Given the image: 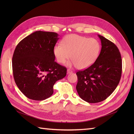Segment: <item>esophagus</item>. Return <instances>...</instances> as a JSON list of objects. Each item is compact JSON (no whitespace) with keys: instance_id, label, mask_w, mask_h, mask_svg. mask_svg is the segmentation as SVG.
I'll return each mask as SVG.
<instances>
[{"instance_id":"1","label":"esophagus","mask_w":134,"mask_h":134,"mask_svg":"<svg viewBox=\"0 0 134 134\" xmlns=\"http://www.w3.org/2000/svg\"><path fill=\"white\" fill-rule=\"evenodd\" d=\"M72 71L70 69H68L67 70V73L68 74H70V73H72Z\"/></svg>"}]
</instances>
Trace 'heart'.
I'll return each mask as SVG.
<instances>
[{
    "label": "heart",
    "mask_w": 134,
    "mask_h": 134,
    "mask_svg": "<svg viewBox=\"0 0 134 134\" xmlns=\"http://www.w3.org/2000/svg\"><path fill=\"white\" fill-rule=\"evenodd\" d=\"M100 51V43L97 40L70 34L62 40V44L54 47V54L58 63L64 64L70 58V65H74L78 69H83L96 62Z\"/></svg>",
    "instance_id": "b5f03b06"
}]
</instances>
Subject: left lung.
Wrapping results in <instances>:
<instances>
[{"label":"left lung","mask_w":134,"mask_h":134,"mask_svg":"<svg viewBox=\"0 0 134 134\" xmlns=\"http://www.w3.org/2000/svg\"><path fill=\"white\" fill-rule=\"evenodd\" d=\"M102 48L91 66L77 71L76 89L79 97L88 103L102 102L118 86L122 73V59L115 43L98 35Z\"/></svg>","instance_id":"left-lung-1"}]
</instances>
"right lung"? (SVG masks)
I'll return each instance as SVG.
<instances>
[{
  "label": "right lung",
  "instance_id": "add662e5",
  "mask_svg": "<svg viewBox=\"0 0 134 134\" xmlns=\"http://www.w3.org/2000/svg\"><path fill=\"white\" fill-rule=\"evenodd\" d=\"M55 32L36 31L20 41L12 58L14 81L23 94L35 100L53 94L56 81L66 75V68L55 62Z\"/></svg>",
  "mask_w": 134,
  "mask_h": 134
}]
</instances>
